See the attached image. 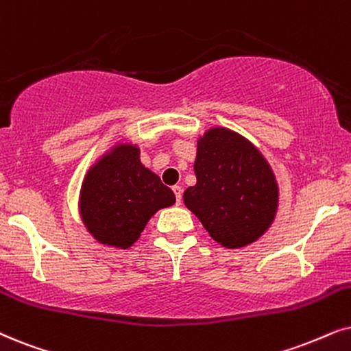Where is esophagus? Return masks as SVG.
Wrapping results in <instances>:
<instances>
[{
    "instance_id": "esophagus-1",
    "label": "esophagus",
    "mask_w": 351,
    "mask_h": 351,
    "mask_svg": "<svg viewBox=\"0 0 351 351\" xmlns=\"http://www.w3.org/2000/svg\"><path fill=\"white\" fill-rule=\"evenodd\" d=\"M173 193H175L176 196V204H181V199H183V188L181 186H173Z\"/></svg>"
}]
</instances>
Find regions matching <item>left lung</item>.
Segmentation results:
<instances>
[{"label": "left lung", "mask_w": 351, "mask_h": 351, "mask_svg": "<svg viewBox=\"0 0 351 351\" xmlns=\"http://www.w3.org/2000/svg\"><path fill=\"white\" fill-rule=\"evenodd\" d=\"M196 184L184 206L225 247L251 245L267 232L278 207V186L269 162L246 137L210 128L197 139Z\"/></svg>", "instance_id": "1"}]
</instances>
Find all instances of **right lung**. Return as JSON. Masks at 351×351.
<instances>
[{
	"mask_svg": "<svg viewBox=\"0 0 351 351\" xmlns=\"http://www.w3.org/2000/svg\"><path fill=\"white\" fill-rule=\"evenodd\" d=\"M139 157L136 144H117L84 176L81 219L101 245L128 250L139 239L150 217L176 201L173 191Z\"/></svg>",
	"mask_w": 351,
	"mask_h": 351,
	"instance_id": "add662e5",
	"label": "right lung"
}]
</instances>
